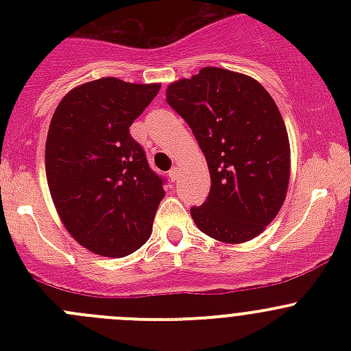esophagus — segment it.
<instances>
[{
  "instance_id": "esophagus-1",
  "label": "esophagus",
  "mask_w": 351,
  "mask_h": 351,
  "mask_svg": "<svg viewBox=\"0 0 351 351\" xmlns=\"http://www.w3.org/2000/svg\"><path fill=\"white\" fill-rule=\"evenodd\" d=\"M168 175H169V178L173 180V182H176V180L180 178V168H176V166H173V168L169 169Z\"/></svg>"
}]
</instances>
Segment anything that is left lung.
<instances>
[{
    "label": "left lung",
    "mask_w": 351,
    "mask_h": 351,
    "mask_svg": "<svg viewBox=\"0 0 351 351\" xmlns=\"http://www.w3.org/2000/svg\"><path fill=\"white\" fill-rule=\"evenodd\" d=\"M166 101L192 129L210 173V192L190 208L197 228L217 241L256 238L277 217L290 180L284 119L253 77L202 67L166 88Z\"/></svg>",
    "instance_id": "left-lung-1"
}]
</instances>
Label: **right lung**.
Segmentation results:
<instances>
[{"label":"right lung","instance_id":"obj_1","mask_svg":"<svg viewBox=\"0 0 351 351\" xmlns=\"http://www.w3.org/2000/svg\"><path fill=\"white\" fill-rule=\"evenodd\" d=\"M161 84L101 77L59 101L45 143V175L59 217L81 246L122 258L149 239L162 178L129 127Z\"/></svg>","mask_w":351,"mask_h":351}]
</instances>
